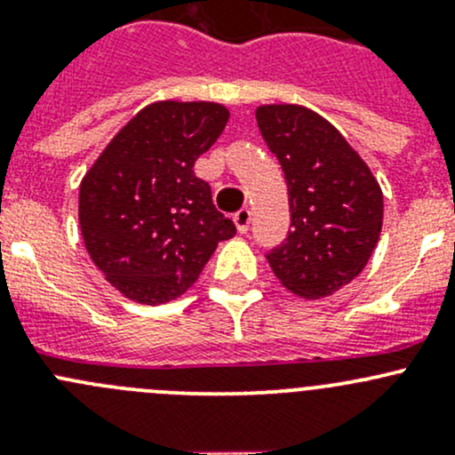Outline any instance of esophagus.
<instances>
[{
    "instance_id": "1",
    "label": "esophagus",
    "mask_w": 455,
    "mask_h": 455,
    "mask_svg": "<svg viewBox=\"0 0 455 455\" xmlns=\"http://www.w3.org/2000/svg\"><path fill=\"white\" fill-rule=\"evenodd\" d=\"M233 222H235L237 231L246 233V231H249V227H251V211L249 209H240L235 215H233Z\"/></svg>"
}]
</instances>
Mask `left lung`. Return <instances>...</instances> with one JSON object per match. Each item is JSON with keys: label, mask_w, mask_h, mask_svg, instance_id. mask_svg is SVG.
Returning <instances> with one entry per match:
<instances>
[{"label": "left lung", "mask_w": 455, "mask_h": 455, "mask_svg": "<svg viewBox=\"0 0 455 455\" xmlns=\"http://www.w3.org/2000/svg\"><path fill=\"white\" fill-rule=\"evenodd\" d=\"M257 127L288 185L291 231L266 255L275 277L304 299L350 283L379 242L383 191L341 132L304 105H259Z\"/></svg>", "instance_id": "1"}]
</instances>
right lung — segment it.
Instances as JSON below:
<instances>
[{
    "mask_svg": "<svg viewBox=\"0 0 455 455\" xmlns=\"http://www.w3.org/2000/svg\"><path fill=\"white\" fill-rule=\"evenodd\" d=\"M228 109L211 100H156L94 160L79 187V227L96 268L127 299L158 306L194 286L235 224L194 173Z\"/></svg>",
    "mask_w": 455,
    "mask_h": 455,
    "instance_id": "add662e5",
    "label": "right lung"
}]
</instances>
